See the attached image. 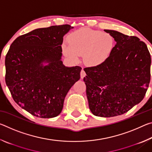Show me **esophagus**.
Returning a JSON list of instances; mask_svg holds the SVG:
<instances>
[{"instance_id": "34e87169", "label": "esophagus", "mask_w": 152, "mask_h": 152, "mask_svg": "<svg viewBox=\"0 0 152 152\" xmlns=\"http://www.w3.org/2000/svg\"><path fill=\"white\" fill-rule=\"evenodd\" d=\"M85 76H86V72H84V70H83V69H82V70L80 72V77H81V78H83Z\"/></svg>"}]
</instances>
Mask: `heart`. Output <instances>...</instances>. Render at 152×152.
Instances as JSON below:
<instances>
[{
	"label": "heart",
	"mask_w": 152,
	"mask_h": 152,
	"mask_svg": "<svg viewBox=\"0 0 152 152\" xmlns=\"http://www.w3.org/2000/svg\"><path fill=\"white\" fill-rule=\"evenodd\" d=\"M114 39L109 33L82 28L72 33L68 42H64L61 50L64 55L72 62H78L83 55L84 61L92 67L104 63L111 54Z\"/></svg>",
	"instance_id": "1"
}]
</instances>
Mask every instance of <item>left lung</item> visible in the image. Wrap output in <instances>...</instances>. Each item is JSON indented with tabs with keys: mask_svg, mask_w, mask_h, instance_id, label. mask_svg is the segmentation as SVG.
<instances>
[{
	"mask_svg": "<svg viewBox=\"0 0 152 152\" xmlns=\"http://www.w3.org/2000/svg\"><path fill=\"white\" fill-rule=\"evenodd\" d=\"M116 45L101 65L84 69L91 111L111 117L124 114L142 101L150 82L151 56L147 45L135 36L104 30Z\"/></svg>",
	"mask_w": 152,
	"mask_h": 152,
	"instance_id": "8db88e82",
	"label": "left lung"
}]
</instances>
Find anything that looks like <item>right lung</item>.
Returning <instances> with one entry per match:
<instances>
[{
	"mask_svg": "<svg viewBox=\"0 0 152 152\" xmlns=\"http://www.w3.org/2000/svg\"><path fill=\"white\" fill-rule=\"evenodd\" d=\"M70 25L39 28L20 35L5 58V82L15 102L35 117L60 114L69 90L80 78V66L61 61L63 37Z\"/></svg>",
	"mask_w": 152,
	"mask_h": 152,
	"instance_id": "right-lung-1",
	"label": "right lung"
}]
</instances>
